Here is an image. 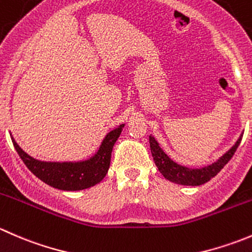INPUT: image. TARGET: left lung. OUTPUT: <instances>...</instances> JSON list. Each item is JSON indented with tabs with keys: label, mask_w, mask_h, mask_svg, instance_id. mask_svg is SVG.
I'll list each match as a JSON object with an SVG mask.
<instances>
[{
	"label": "left lung",
	"mask_w": 252,
	"mask_h": 252,
	"mask_svg": "<svg viewBox=\"0 0 252 252\" xmlns=\"http://www.w3.org/2000/svg\"><path fill=\"white\" fill-rule=\"evenodd\" d=\"M149 140L155 163H156L158 171L163 174V177L166 178V179H168L169 182L172 183H175V184L192 185V187H196V185L205 184L208 180L212 179L215 175L220 173V169L230 161L233 155L235 154L236 149H238L239 144H240L241 141V136L238 139V141L235 142L234 146H233L227 154L223 155L217 162H215V163H212L211 166L205 167V168L201 169H190L187 168V167H183L180 166V164L175 163V162L172 161V159L162 151V149L158 146L157 141L155 140L152 136H149Z\"/></svg>",
	"instance_id": "obj_1"
}]
</instances>
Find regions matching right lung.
Instances as JSON below:
<instances>
[{
	"label": "right lung",
	"instance_id": "obj_1",
	"mask_svg": "<svg viewBox=\"0 0 252 252\" xmlns=\"http://www.w3.org/2000/svg\"><path fill=\"white\" fill-rule=\"evenodd\" d=\"M123 124L107 134L100 150L93 158L79 163H52L41 162L25 154L13 140L14 149L32 174L50 187L67 191L88 189L100 183L107 174L114 142L119 138Z\"/></svg>",
	"mask_w": 252,
	"mask_h": 252
}]
</instances>
